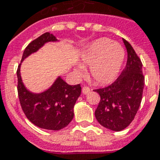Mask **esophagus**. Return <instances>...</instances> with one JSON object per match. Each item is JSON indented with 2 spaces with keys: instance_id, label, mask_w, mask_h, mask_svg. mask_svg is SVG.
Returning <instances> with one entry per match:
<instances>
[{
  "instance_id": "34e87169",
  "label": "esophagus",
  "mask_w": 160,
  "mask_h": 160,
  "mask_svg": "<svg viewBox=\"0 0 160 160\" xmlns=\"http://www.w3.org/2000/svg\"><path fill=\"white\" fill-rule=\"evenodd\" d=\"M89 92H90V88H89V87H84L83 88H82V92H83V94L89 93Z\"/></svg>"
}]
</instances>
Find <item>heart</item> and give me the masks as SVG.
I'll list each match as a JSON object with an SVG mask.
<instances>
[{
    "mask_svg": "<svg viewBox=\"0 0 160 160\" xmlns=\"http://www.w3.org/2000/svg\"><path fill=\"white\" fill-rule=\"evenodd\" d=\"M125 51L119 42L100 38L88 46L81 56V66L74 68L78 77L83 76V67L89 66L90 76L96 82H111L118 75L123 62Z\"/></svg>",
    "mask_w": 160,
    "mask_h": 160,
    "instance_id": "heart-1",
    "label": "heart"
}]
</instances>
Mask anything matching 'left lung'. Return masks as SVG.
<instances>
[{
  "instance_id": "8db88e82",
  "label": "left lung",
  "mask_w": 160,
  "mask_h": 160,
  "mask_svg": "<svg viewBox=\"0 0 160 160\" xmlns=\"http://www.w3.org/2000/svg\"><path fill=\"white\" fill-rule=\"evenodd\" d=\"M127 49L125 68L113 83L95 90L100 95V102L95 117L98 122L112 131L126 128L134 120L141 105L145 78L142 63L129 42L122 38Z\"/></svg>"
}]
</instances>
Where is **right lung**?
Returning a JSON list of instances; mask_svg holds the SVG:
<instances>
[{
	"label": "right lung",
	"instance_id": "add662e5",
	"mask_svg": "<svg viewBox=\"0 0 160 160\" xmlns=\"http://www.w3.org/2000/svg\"><path fill=\"white\" fill-rule=\"evenodd\" d=\"M59 40L49 32L43 33L30 42L23 53L21 63L45 43ZM18 67V94L24 113L34 125L49 130H60L73 118V107L81 93L80 84L71 86L58 76L50 87L39 93L32 92L23 83L20 67Z\"/></svg>",
	"mask_w": 160,
	"mask_h": 160
}]
</instances>
